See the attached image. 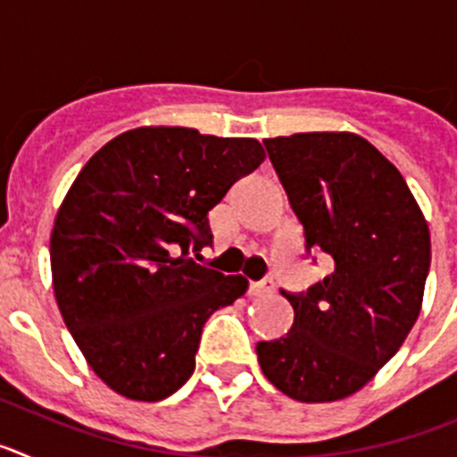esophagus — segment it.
Here are the masks:
<instances>
[{
  "instance_id": "34e87169",
  "label": "esophagus",
  "mask_w": 457,
  "mask_h": 457,
  "mask_svg": "<svg viewBox=\"0 0 457 457\" xmlns=\"http://www.w3.org/2000/svg\"><path fill=\"white\" fill-rule=\"evenodd\" d=\"M274 293V284L270 281V278H265V281H253L252 286H249V295L252 297H268V295Z\"/></svg>"
}]
</instances>
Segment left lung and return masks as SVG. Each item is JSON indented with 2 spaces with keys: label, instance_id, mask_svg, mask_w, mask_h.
Returning a JSON list of instances; mask_svg holds the SVG:
<instances>
[{
  "label": "left lung",
  "instance_id": "obj_1",
  "mask_svg": "<svg viewBox=\"0 0 457 457\" xmlns=\"http://www.w3.org/2000/svg\"><path fill=\"white\" fill-rule=\"evenodd\" d=\"M306 252L332 272L306 293L281 290L290 332L256 345L265 378L293 401L332 403L369 385L421 311L430 231L401 171L354 132H297L263 141Z\"/></svg>",
  "mask_w": 457,
  "mask_h": 457
}]
</instances>
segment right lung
Instances as JSON below:
<instances>
[{
    "instance_id": "add662e5",
    "label": "right lung",
    "mask_w": 457,
    "mask_h": 457,
    "mask_svg": "<svg viewBox=\"0 0 457 457\" xmlns=\"http://www.w3.org/2000/svg\"><path fill=\"white\" fill-rule=\"evenodd\" d=\"M265 160L247 137L144 125L107 141L78 173L50 236L52 286L87 364L130 401L189 379L201 329L247 293L242 274L196 265L208 212Z\"/></svg>"
}]
</instances>
